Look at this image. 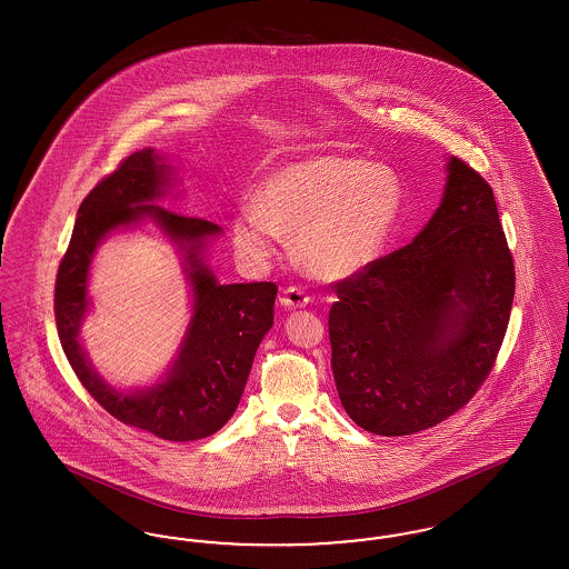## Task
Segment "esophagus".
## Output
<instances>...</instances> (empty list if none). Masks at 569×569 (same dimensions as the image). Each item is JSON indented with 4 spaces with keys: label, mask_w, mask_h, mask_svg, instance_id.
I'll return each instance as SVG.
<instances>
[{
    "label": "esophagus",
    "mask_w": 569,
    "mask_h": 569,
    "mask_svg": "<svg viewBox=\"0 0 569 569\" xmlns=\"http://www.w3.org/2000/svg\"><path fill=\"white\" fill-rule=\"evenodd\" d=\"M309 295L305 292V290H300L297 286H290V288H286L283 290V295H281V305L283 307H288V309H302V307H307L309 305Z\"/></svg>",
    "instance_id": "obj_1"
}]
</instances>
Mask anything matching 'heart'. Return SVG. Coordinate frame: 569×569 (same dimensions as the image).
<instances>
[{
    "label": "heart",
    "mask_w": 569,
    "mask_h": 569,
    "mask_svg": "<svg viewBox=\"0 0 569 569\" xmlns=\"http://www.w3.org/2000/svg\"><path fill=\"white\" fill-rule=\"evenodd\" d=\"M403 209V183L386 163L313 156L286 163L264 181L258 202L232 221L234 243L253 262L271 260L283 234H297L305 269L346 279L383 253Z\"/></svg>",
    "instance_id": "heart-1"
}]
</instances>
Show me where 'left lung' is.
<instances>
[{"instance_id": "obj_1", "label": "left lung", "mask_w": 569, "mask_h": 569, "mask_svg": "<svg viewBox=\"0 0 569 569\" xmlns=\"http://www.w3.org/2000/svg\"><path fill=\"white\" fill-rule=\"evenodd\" d=\"M515 281L495 193L450 158L441 204L413 243L335 283L330 365L353 422L399 437L467 406L503 343Z\"/></svg>"}]
</instances>
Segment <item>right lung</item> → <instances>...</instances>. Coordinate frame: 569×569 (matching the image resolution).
<instances>
[{"instance_id": "1", "label": "right lung", "mask_w": 569, "mask_h": 569, "mask_svg": "<svg viewBox=\"0 0 569 569\" xmlns=\"http://www.w3.org/2000/svg\"><path fill=\"white\" fill-rule=\"evenodd\" d=\"M172 170L153 149L136 151L87 193L54 281V320L61 348L87 392L119 422L168 441H193L219 431L237 411L253 356L271 330L277 286L219 283L202 262L207 239L221 228L160 204ZM144 218L187 251L194 316L180 358L160 385L121 393L88 365L78 332L88 299L86 279L94 247L112 229Z\"/></svg>"}]
</instances>
